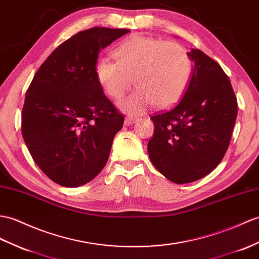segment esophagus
<instances>
[{
    "label": "esophagus",
    "mask_w": 259,
    "mask_h": 259,
    "mask_svg": "<svg viewBox=\"0 0 259 259\" xmlns=\"http://www.w3.org/2000/svg\"><path fill=\"white\" fill-rule=\"evenodd\" d=\"M137 121H138V118H136V117H125V119H124L125 125L132 124V123H135V122H137Z\"/></svg>",
    "instance_id": "obj_1"
}]
</instances>
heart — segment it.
Instances as JSON below:
<instances>
[{
	"label": "heart",
	"instance_id": "heart-1",
	"mask_svg": "<svg viewBox=\"0 0 259 259\" xmlns=\"http://www.w3.org/2000/svg\"><path fill=\"white\" fill-rule=\"evenodd\" d=\"M117 62L99 57L95 75L102 90L112 99L121 98L134 78L138 89L119 106L130 113L142 112L154 104L173 106L181 99L192 76V61L176 41L146 35H134L115 51Z\"/></svg>",
	"mask_w": 259,
	"mask_h": 259
}]
</instances>
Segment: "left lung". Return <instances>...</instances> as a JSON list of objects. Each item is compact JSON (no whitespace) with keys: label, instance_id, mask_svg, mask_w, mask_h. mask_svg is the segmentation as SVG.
Instances as JSON below:
<instances>
[{"label":"left lung","instance_id":"8db88e82","mask_svg":"<svg viewBox=\"0 0 259 259\" xmlns=\"http://www.w3.org/2000/svg\"><path fill=\"white\" fill-rule=\"evenodd\" d=\"M192 77L181 101L151 117L148 143L152 164L170 181L184 184L211 173L227 151L237 117V100L219 63L200 50L188 53Z\"/></svg>","mask_w":259,"mask_h":259}]
</instances>
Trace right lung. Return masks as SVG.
Wrapping results in <instances>:
<instances>
[{"label": "right lung", "mask_w": 259, "mask_h": 259, "mask_svg": "<svg viewBox=\"0 0 259 259\" xmlns=\"http://www.w3.org/2000/svg\"><path fill=\"white\" fill-rule=\"evenodd\" d=\"M129 33L93 27L71 36L41 64L22 110V135L35 163L66 188L88 183L106 165L124 118L95 75L98 54Z\"/></svg>", "instance_id": "add662e5"}]
</instances>
